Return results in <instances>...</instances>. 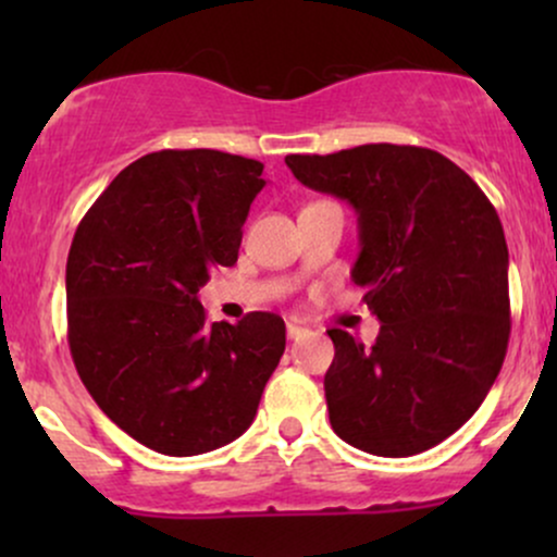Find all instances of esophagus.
I'll use <instances>...</instances> for the list:
<instances>
[{"instance_id": "obj_1", "label": "esophagus", "mask_w": 557, "mask_h": 557, "mask_svg": "<svg viewBox=\"0 0 557 557\" xmlns=\"http://www.w3.org/2000/svg\"><path fill=\"white\" fill-rule=\"evenodd\" d=\"M285 330H287V337H290V341H298V337H304L306 332H309V330L300 327V324H296V322H287Z\"/></svg>"}]
</instances>
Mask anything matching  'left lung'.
I'll return each instance as SVG.
<instances>
[{
	"instance_id": "1",
	"label": "left lung",
	"mask_w": 557,
	"mask_h": 557,
	"mask_svg": "<svg viewBox=\"0 0 557 557\" xmlns=\"http://www.w3.org/2000/svg\"><path fill=\"white\" fill-rule=\"evenodd\" d=\"M285 164L356 209L361 251L350 277L382 322L372 348L327 330L332 430L372 456L430 450L474 417L508 350L500 216L458 164L421 146L367 144Z\"/></svg>"
}]
</instances>
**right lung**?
I'll use <instances>...</instances> for the list:
<instances>
[{
    "mask_svg": "<svg viewBox=\"0 0 557 557\" xmlns=\"http://www.w3.org/2000/svg\"><path fill=\"white\" fill-rule=\"evenodd\" d=\"M264 164L214 149L136 159L88 209L67 253V343L96 406L140 445L198 456L251 426L285 322H207L198 290L238 261Z\"/></svg>",
    "mask_w": 557,
    "mask_h": 557,
    "instance_id": "add662e5",
    "label": "right lung"
}]
</instances>
